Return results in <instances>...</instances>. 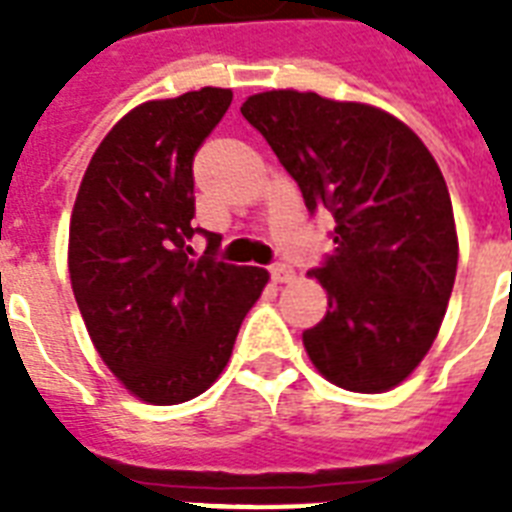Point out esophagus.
I'll list each match as a JSON object with an SVG mask.
<instances>
[{
    "mask_svg": "<svg viewBox=\"0 0 512 512\" xmlns=\"http://www.w3.org/2000/svg\"><path fill=\"white\" fill-rule=\"evenodd\" d=\"M271 279L276 281V284H289V281H295V271H292L289 265L279 263L271 268Z\"/></svg>",
    "mask_w": 512,
    "mask_h": 512,
    "instance_id": "obj_1",
    "label": "esophagus"
}]
</instances>
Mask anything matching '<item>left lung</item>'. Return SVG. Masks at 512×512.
<instances>
[{"label":"left lung","instance_id":"obj_1","mask_svg":"<svg viewBox=\"0 0 512 512\" xmlns=\"http://www.w3.org/2000/svg\"><path fill=\"white\" fill-rule=\"evenodd\" d=\"M241 114L263 132L305 207L335 217V255L308 276L327 316L303 332L332 385L385 393L436 340L457 276V225L436 159L401 119L316 92L249 95Z\"/></svg>","mask_w":512,"mask_h":512}]
</instances>
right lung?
Returning <instances> with one entry per match:
<instances>
[{
	"label": "right lung",
	"mask_w": 512,
	"mask_h": 512,
	"mask_svg": "<svg viewBox=\"0 0 512 512\" xmlns=\"http://www.w3.org/2000/svg\"><path fill=\"white\" fill-rule=\"evenodd\" d=\"M231 90L146 100L111 127L76 193L68 273L103 364L132 396L191 401L223 374L265 268L193 260V154L223 119Z\"/></svg>",
	"instance_id": "right-lung-1"
}]
</instances>
